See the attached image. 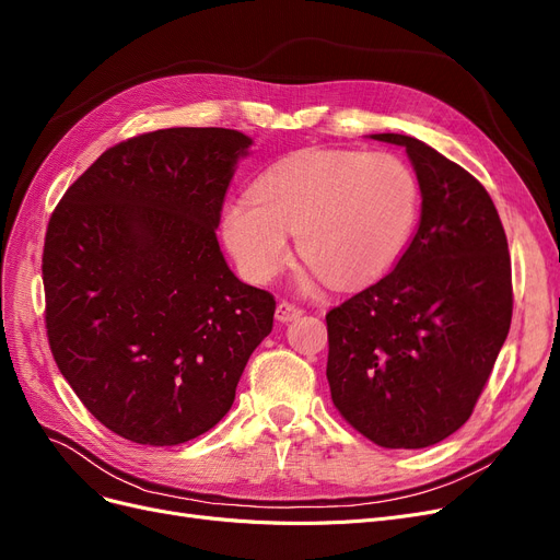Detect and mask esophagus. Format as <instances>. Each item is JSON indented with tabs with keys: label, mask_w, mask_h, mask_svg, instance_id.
Here are the masks:
<instances>
[{
	"label": "esophagus",
	"mask_w": 560,
	"mask_h": 560,
	"mask_svg": "<svg viewBox=\"0 0 560 560\" xmlns=\"http://www.w3.org/2000/svg\"><path fill=\"white\" fill-rule=\"evenodd\" d=\"M304 311L298 306V304H293V302H288V300H281L279 304H277V320H281V323H288V320H295V318H300Z\"/></svg>",
	"instance_id": "obj_1"
}]
</instances>
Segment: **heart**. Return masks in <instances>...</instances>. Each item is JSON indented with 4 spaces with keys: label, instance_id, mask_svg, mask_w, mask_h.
<instances>
[{
    "label": "heart",
    "instance_id": "obj_1",
    "mask_svg": "<svg viewBox=\"0 0 560 560\" xmlns=\"http://www.w3.org/2000/svg\"><path fill=\"white\" fill-rule=\"evenodd\" d=\"M421 208L419 180L392 153L306 149L272 164L254 197L233 199L222 233L240 270L270 281L298 254L329 285L377 279L405 252Z\"/></svg>",
    "mask_w": 560,
    "mask_h": 560
}]
</instances>
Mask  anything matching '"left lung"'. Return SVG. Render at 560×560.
Returning a JSON list of instances; mask_svg holds the SVG:
<instances>
[{
	"mask_svg": "<svg viewBox=\"0 0 560 560\" xmlns=\"http://www.w3.org/2000/svg\"><path fill=\"white\" fill-rule=\"evenodd\" d=\"M421 220L382 279L327 311L331 400L382 448H425L465 425L513 318V272L494 201L467 168L407 135Z\"/></svg>",
	"mask_w": 560,
	"mask_h": 560,
	"instance_id": "8db88e82",
	"label": "left lung"
}]
</instances>
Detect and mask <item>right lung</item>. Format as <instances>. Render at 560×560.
I'll list each match as a JSON object with an SVG mask.
<instances>
[{
	"instance_id": "1",
	"label": "right lung",
	"mask_w": 560,
	"mask_h": 560,
	"mask_svg": "<svg viewBox=\"0 0 560 560\" xmlns=\"http://www.w3.org/2000/svg\"><path fill=\"white\" fill-rule=\"evenodd\" d=\"M252 139L168 128L107 149L45 233V329L82 405L124 440L176 446L220 423L275 295L220 252L233 166Z\"/></svg>"
}]
</instances>
